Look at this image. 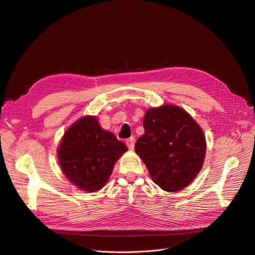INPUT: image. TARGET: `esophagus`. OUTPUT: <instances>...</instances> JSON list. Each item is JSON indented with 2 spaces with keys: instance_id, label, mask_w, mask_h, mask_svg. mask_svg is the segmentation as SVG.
Masks as SVG:
<instances>
[{
  "instance_id": "esophagus-1",
  "label": "esophagus",
  "mask_w": 255,
  "mask_h": 255,
  "mask_svg": "<svg viewBox=\"0 0 255 255\" xmlns=\"http://www.w3.org/2000/svg\"><path fill=\"white\" fill-rule=\"evenodd\" d=\"M127 145H128V148L129 149V150H133L134 149V145H135V138L134 137H130V138H128V139H127Z\"/></svg>"
}]
</instances>
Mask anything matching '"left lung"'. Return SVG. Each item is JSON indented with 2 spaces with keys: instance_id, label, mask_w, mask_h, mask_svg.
<instances>
[{
  "instance_id": "1",
  "label": "left lung",
  "mask_w": 255,
  "mask_h": 255,
  "mask_svg": "<svg viewBox=\"0 0 255 255\" xmlns=\"http://www.w3.org/2000/svg\"><path fill=\"white\" fill-rule=\"evenodd\" d=\"M143 128L135 152L153 182L168 192L187 187L204 163L206 141L201 127L182 107L164 104L146 110Z\"/></svg>"
}]
</instances>
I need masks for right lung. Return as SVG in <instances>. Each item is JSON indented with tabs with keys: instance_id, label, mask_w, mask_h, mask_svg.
I'll return each mask as SVG.
<instances>
[{
	"instance_id": "1",
	"label": "right lung",
	"mask_w": 255,
	"mask_h": 255,
	"mask_svg": "<svg viewBox=\"0 0 255 255\" xmlns=\"http://www.w3.org/2000/svg\"><path fill=\"white\" fill-rule=\"evenodd\" d=\"M127 145L100 126L96 116H84L68 128L57 148L61 171L78 188L95 192L105 186Z\"/></svg>"
}]
</instances>
